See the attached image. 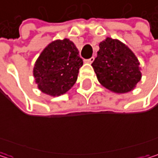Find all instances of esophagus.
Instances as JSON below:
<instances>
[{
  "label": "esophagus",
  "mask_w": 158,
  "mask_h": 158,
  "mask_svg": "<svg viewBox=\"0 0 158 158\" xmlns=\"http://www.w3.org/2000/svg\"><path fill=\"white\" fill-rule=\"evenodd\" d=\"M93 61H94V57H93V56L86 60V62H87V63H89V64H91V63H92Z\"/></svg>",
  "instance_id": "34e87169"
}]
</instances>
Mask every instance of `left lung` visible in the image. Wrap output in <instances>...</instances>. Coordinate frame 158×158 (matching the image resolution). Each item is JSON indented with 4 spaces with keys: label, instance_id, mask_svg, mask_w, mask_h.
<instances>
[{
    "label": "left lung",
    "instance_id": "8db88e82",
    "mask_svg": "<svg viewBox=\"0 0 158 158\" xmlns=\"http://www.w3.org/2000/svg\"><path fill=\"white\" fill-rule=\"evenodd\" d=\"M97 57L91 64L99 82L115 93L133 90L142 74L133 51L117 39L107 37L101 42Z\"/></svg>",
    "mask_w": 158,
    "mask_h": 158
}]
</instances>
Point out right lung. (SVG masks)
<instances>
[{
    "mask_svg": "<svg viewBox=\"0 0 158 158\" xmlns=\"http://www.w3.org/2000/svg\"><path fill=\"white\" fill-rule=\"evenodd\" d=\"M83 61L69 39L56 40L40 54L34 67L38 89L50 96H59L71 89L78 79Z\"/></svg>",
    "mask_w": 158,
    "mask_h": 158,
    "instance_id": "add662e5",
    "label": "right lung"
}]
</instances>
